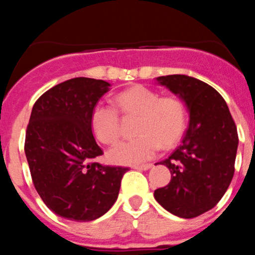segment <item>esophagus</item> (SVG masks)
I'll list each match as a JSON object with an SVG mask.
<instances>
[{
  "label": "esophagus",
  "instance_id": "1",
  "mask_svg": "<svg viewBox=\"0 0 255 255\" xmlns=\"http://www.w3.org/2000/svg\"><path fill=\"white\" fill-rule=\"evenodd\" d=\"M152 163H147V164H140V165H134V168L137 169V170H148V169L152 168Z\"/></svg>",
  "mask_w": 255,
  "mask_h": 255
}]
</instances>
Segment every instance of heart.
Returning <instances> with one entry per match:
<instances>
[{
    "mask_svg": "<svg viewBox=\"0 0 255 255\" xmlns=\"http://www.w3.org/2000/svg\"><path fill=\"white\" fill-rule=\"evenodd\" d=\"M118 110L125 116H137V137L111 147L108 158L122 165L137 164L150 159L159 150L180 141L187 125V108L175 95L159 96L157 91L135 85L115 98ZM115 108L98 104L91 113V127L101 142L110 145L121 135L120 115Z\"/></svg>",
    "mask_w": 255,
    "mask_h": 255,
    "instance_id": "obj_1",
    "label": "heart"
}]
</instances>
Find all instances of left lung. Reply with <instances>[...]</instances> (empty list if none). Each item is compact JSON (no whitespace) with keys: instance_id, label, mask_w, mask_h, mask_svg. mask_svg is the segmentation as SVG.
<instances>
[{"instance_id":"8db88e82","label":"left lung","mask_w":255,"mask_h":255,"mask_svg":"<svg viewBox=\"0 0 255 255\" xmlns=\"http://www.w3.org/2000/svg\"><path fill=\"white\" fill-rule=\"evenodd\" d=\"M157 81L187 104L189 127L182 144L160 162L170 170L171 180L154 191V199L177 217H198L218 204L233 180L236 125L223 97L204 81L181 74Z\"/></svg>"}]
</instances>
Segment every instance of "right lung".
I'll use <instances>...</instances> for the list:
<instances>
[{"label": "right lung", "mask_w": 255, "mask_h": 255, "mask_svg": "<svg viewBox=\"0 0 255 255\" xmlns=\"http://www.w3.org/2000/svg\"><path fill=\"white\" fill-rule=\"evenodd\" d=\"M110 84L74 78L43 93L32 108L25 153L34 188L60 217L90 222L110 210L129 168L93 162L103 154L91 113Z\"/></svg>", "instance_id": "add662e5"}]
</instances>
